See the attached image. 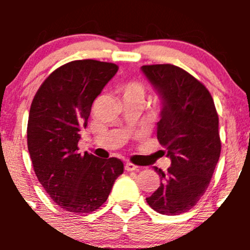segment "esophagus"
<instances>
[{
	"label": "esophagus",
	"mask_w": 250,
	"mask_h": 250,
	"mask_svg": "<svg viewBox=\"0 0 250 250\" xmlns=\"http://www.w3.org/2000/svg\"><path fill=\"white\" fill-rule=\"evenodd\" d=\"M125 170H128V172H132V170H138V166H135V165H133V163H130V162H127L125 163Z\"/></svg>",
	"instance_id": "1"
}]
</instances>
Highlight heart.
I'll return each instance as SVG.
<instances>
[{"mask_svg":"<svg viewBox=\"0 0 250 250\" xmlns=\"http://www.w3.org/2000/svg\"><path fill=\"white\" fill-rule=\"evenodd\" d=\"M122 90V94L125 97H134L143 99L144 95H145V85L139 81H132V82H128L121 88Z\"/></svg>","mask_w":250,"mask_h":250,"instance_id":"obj_1","label":"heart"}]
</instances>
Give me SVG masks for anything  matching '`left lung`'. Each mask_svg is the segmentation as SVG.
I'll return each instance as SVG.
<instances>
[{
    "label": "left lung",
    "instance_id": "obj_1",
    "mask_svg": "<svg viewBox=\"0 0 250 250\" xmlns=\"http://www.w3.org/2000/svg\"><path fill=\"white\" fill-rule=\"evenodd\" d=\"M163 100L157 139L167 148L172 166L161 176V185L148 206L160 214L178 215L198 203L208 188L220 157L219 116L206 85L172 64L141 67Z\"/></svg>",
    "mask_w": 250,
    "mask_h": 250
}]
</instances>
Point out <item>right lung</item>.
Segmentation results:
<instances>
[{"label":"right lung","instance_id":"add662e5","mask_svg":"<svg viewBox=\"0 0 250 250\" xmlns=\"http://www.w3.org/2000/svg\"><path fill=\"white\" fill-rule=\"evenodd\" d=\"M118 66L93 59L55 69L40 85L27 121V148L40 184L54 203L71 213L99 209L109 197L123 162L78 152L95 98Z\"/></svg>","mask_w":250,"mask_h":250}]
</instances>
